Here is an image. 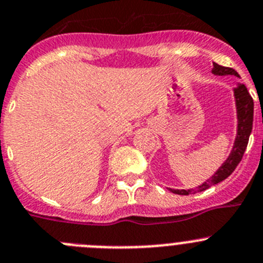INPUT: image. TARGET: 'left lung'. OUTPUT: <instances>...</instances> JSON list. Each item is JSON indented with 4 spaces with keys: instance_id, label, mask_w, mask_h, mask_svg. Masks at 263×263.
<instances>
[{
    "instance_id": "left-lung-1",
    "label": "left lung",
    "mask_w": 263,
    "mask_h": 263,
    "mask_svg": "<svg viewBox=\"0 0 263 263\" xmlns=\"http://www.w3.org/2000/svg\"><path fill=\"white\" fill-rule=\"evenodd\" d=\"M212 72L218 76L234 75L239 78V73H237L234 68L224 67V66H220L215 62L213 63ZM232 90H234L237 120L236 136H235L234 145H232L231 152H230L228 157L226 158V161L223 162L222 165L219 166V168L213 174L212 178H210L209 180H206L205 183L201 184V185H198L197 192L208 190V188L212 187V185H215V184L220 183V181H223L224 179H227L228 176L234 173L236 166L240 163L242 156H244L245 149H247L250 132H252V127H253V98L250 97L247 87H245L244 84H241V83H237V85ZM167 190L170 191V192L175 193V195L181 196L191 195V193L195 191L193 188L192 190H173V188H167Z\"/></svg>"
}]
</instances>
